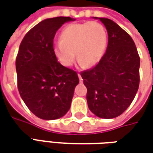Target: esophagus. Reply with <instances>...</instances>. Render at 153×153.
<instances>
[{
    "instance_id": "obj_1",
    "label": "esophagus",
    "mask_w": 153,
    "mask_h": 153,
    "mask_svg": "<svg viewBox=\"0 0 153 153\" xmlns=\"http://www.w3.org/2000/svg\"><path fill=\"white\" fill-rule=\"evenodd\" d=\"M77 76H78V77H79V81H80V82H81V83H82V81H83V80H82V76H81V75H80L79 73L77 74Z\"/></svg>"
}]
</instances>
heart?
Returning a JSON list of instances; mask_svg holds the SVG:
<instances>
[{"label": "heart", "mask_w": 153, "mask_h": 153, "mask_svg": "<svg viewBox=\"0 0 153 153\" xmlns=\"http://www.w3.org/2000/svg\"><path fill=\"white\" fill-rule=\"evenodd\" d=\"M106 46L107 33L105 27L99 22L90 21L71 24L64 28L60 42L53 47V53L64 66H71L77 56L81 65L90 67L100 61Z\"/></svg>", "instance_id": "b5f03b06"}]
</instances>
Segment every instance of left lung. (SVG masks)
I'll return each mask as SVG.
<instances>
[{"instance_id":"left-lung-1","label":"left lung","mask_w":153,"mask_h":153,"mask_svg":"<svg viewBox=\"0 0 153 153\" xmlns=\"http://www.w3.org/2000/svg\"><path fill=\"white\" fill-rule=\"evenodd\" d=\"M101 21L108 34L106 52L95 67L81 72L88 108L101 118H114L126 110L138 91L140 57L128 33L114 21Z\"/></svg>"}]
</instances>
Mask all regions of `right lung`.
<instances>
[{"mask_svg":"<svg viewBox=\"0 0 153 153\" xmlns=\"http://www.w3.org/2000/svg\"><path fill=\"white\" fill-rule=\"evenodd\" d=\"M73 20L56 17L40 22L25 36L16 58L19 94L33 114L44 120L58 119L67 113L79 83L76 72L62 65L53 53L57 30Z\"/></svg>","mask_w":153,"mask_h":153,"instance_id":"right-lung-1","label":"right lung"}]
</instances>
